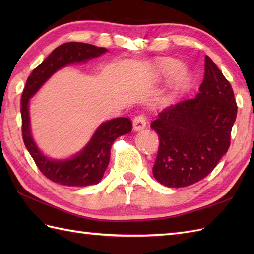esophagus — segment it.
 I'll use <instances>...</instances> for the list:
<instances>
[{
  "label": "esophagus",
  "instance_id": "34e87169",
  "mask_svg": "<svg viewBox=\"0 0 254 254\" xmlns=\"http://www.w3.org/2000/svg\"><path fill=\"white\" fill-rule=\"evenodd\" d=\"M146 127V117H145L143 113L141 115H137L135 118L133 119V127L135 131L142 130Z\"/></svg>",
  "mask_w": 254,
  "mask_h": 254
}]
</instances>
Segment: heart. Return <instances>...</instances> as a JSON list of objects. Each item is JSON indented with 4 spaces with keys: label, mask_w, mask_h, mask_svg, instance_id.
Wrapping results in <instances>:
<instances>
[{
    "label": "heart",
    "mask_w": 254,
    "mask_h": 254,
    "mask_svg": "<svg viewBox=\"0 0 254 254\" xmlns=\"http://www.w3.org/2000/svg\"><path fill=\"white\" fill-rule=\"evenodd\" d=\"M179 65V63L177 61L172 60V59H165V60L160 61L157 64V72L161 74H168L174 72L175 69ZM188 80V73L185 69H178L175 73L174 78H172V85L175 86L176 88L181 87V86L185 85Z\"/></svg>",
    "instance_id": "heart-1"
}]
</instances>
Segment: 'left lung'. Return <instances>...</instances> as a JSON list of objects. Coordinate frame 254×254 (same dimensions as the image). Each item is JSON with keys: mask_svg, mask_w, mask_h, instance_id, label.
<instances>
[{"mask_svg": "<svg viewBox=\"0 0 254 254\" xmlns=\"http://www.w3.org/2000/svg\"><path fill=\"white\" fill-rule=\"evenodd\" d=\"M236 117L233 87L206 56L198 93L166 107L150 124L159 137L155 179L168 188L204 179L227 153Z\"/></svg>", "mask_w": 254, "mask_h": 254, "instance_id": "obj_1", "label": "left lung"}]
</instances>
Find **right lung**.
Masks as SVG:
<instances>
[{
	"label": "right lung",
	"instance_id": "add662e5",
	"mask_svg": "<svg viewBox=\"0 0 254 254\" xmlns=\"http://www.w3.org/2000/svg\"><path fill=\"white\" fill-rule=\"evenodd\" d=\"M84 42H66L56 48L27 78L20 100L21 132L26 148L39 170L48 179L68 187H87L97 185L110 160V149L116 139L132 131V121L128 118H116L101 123L88 144L74 157L64 160H52L37 147L30 132L28 105L29 99L58 69L75 62H86L107 52Z\"/></svg>",
	"mask_w": 254,
	"mask_h": 254
}]
</instances>
